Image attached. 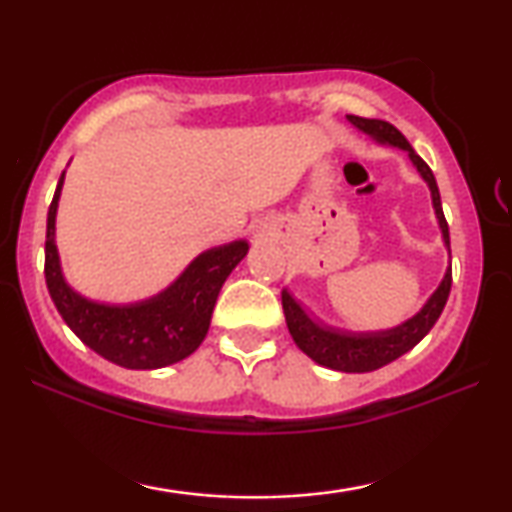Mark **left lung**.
Listing matches in <instances>:
<instances>
[{
    "label": "left lung",
    "mask_w": 512,
    "mask_h": 512,
    "mask_svg": "<svg viewBox=\"0 0 512 512\" xmlns=\"http://www.w3.org/2000/svg\"><path fill=\"white\" fill-rule=\"evenodd\" d=\"M347 121L352 123L354 128H359L361 132H366V135L373 137L375 142L398 146V149L408 151L412 165L417 167V172L422 174V179L431 188V200L438 216V226L443 230L445 247L450 251V228H447L443 205H440L438 184H436V177H433L431 167L417 156L408 139H405L391 123L380 121V118H361V116H347ZM450 289H452V265L447 268L443 282H440L438 289L433 291V296L426 300V305L415 314V317L408 319L401 326L389 328V331H377V333H349V331H340V328L321 326L317 321L307 317L303 307L293 300V296L286 289L282 291V307H284L286 326H289L293 342H296V345L303 349L312 361H317L319 366L342 370V373H370V370L387 366V363L396 361L398 356L410 352V349L431 331L433 324H436L440 317V312H443L447 298H450Z\"/></svg>",
    "instance_id": "1"
}]
</instances>
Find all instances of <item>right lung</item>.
Wrapping results in <instances>:
<instances>
[{
  "mask_svg": "<svg viewBox=\"0 0 512 512\" xmlns=\"http://www.w3.org/2000/svg\"><path fill=\"white\" fill-rule=\"evenodd\" d=\"M65 172L55 188L46 221V286L65 324L104 359L130 370H156L191 356L209 331L219 291L247 256V240L200 254L174 284L142 303L107 305L76 293L65 282L55 247V214Z\"/></svg>",
  "mask_w": 512,
  "mask_h": 512,
  "instance_id": "add662e5",
  "label": "right lung"
}]
</instances>
